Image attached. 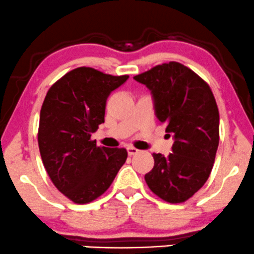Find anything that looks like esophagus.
<instances>
[{
  "label": "esophagus",
  "mask_w": 254,
  "mask_h": 254,
  "mask_svg": "<svg viewBox=\"0 0 254 254\" xmlns=\"http://www.w3.org/2000/svg\"><path fill=\"white\" fill-rule=\"evenodd\" d=\"M127 153H128V156H135V154H138L139 153V150H136V148H134V147H127Z\"/></svg>",
  "instance_id": "obj_1"
}]
</instances>
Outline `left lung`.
I'll list each match as a JSON object with an SVG mask.
<instances>
[{
  "mask_svg": "<svg viewBox=\"0 0 254 254\" xmlns=\"http://www.w3.org/2000/svg\"><path fill=\"white\" fill-rule=\"evenodd\" d=\"M134 79L151 91L156 118L174 139L169 156L153 153L154 166L145 181L164 201L181 203L204 186L213 169L220 125L215 98L201 77L176 62Z\"/></svg>",
  "mask_w": 254,
  "mask_h": 254,
  "instance_id": "left-lung-1",
  "label": "left lung"
}]
</instances>
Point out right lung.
I'll use <instances>...</instances> for the list:
<instances>
[{"instance_id":"1","label":"right lung","mask_w":254,"mask_h":254,"mask_svg":"<svg viewBox=\"0 0 254 254\" xmlns=\"http://www.w3.org/2000/svg\"><path fill=\"white\" fill-rule=\"evenodd\" d=\"M128 76L77 67L50 88L40 110L41 159L57 189L89 203L110 187L127 159L125 148L96 146L91 134L104 122L107 98Z\"/></svg>"}]
</instances>
